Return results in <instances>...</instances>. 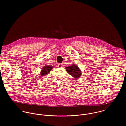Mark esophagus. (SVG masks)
Listing matches in <instances>:
<instances>
[{
    "label": "esophagus",
    "mask_w": 126,
    "mask_h": 126,
    "mask_svg": "<svg viewBox=\"0 0 126 126\" xmlns=\"http://www.w3.org/2000/svg\"><path fill=\"white\" fill-rule=\"evenodd\" d=\"M63 64L62 63H58V67H59V68H62V66H63Z\"/></svg>",
    "instance_id": "esophagus-1"
}]
</instances>
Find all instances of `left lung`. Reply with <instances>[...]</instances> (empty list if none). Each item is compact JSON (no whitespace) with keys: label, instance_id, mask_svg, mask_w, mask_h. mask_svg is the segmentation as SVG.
<instances>
[{"label":"left lung","instance_id":"8db88e82","mask_svg":"<svg viewBox=\"0 0 126 126\" xmlns=\"http://www.w3.org/2000/svg\"><path fill=\"white\" fill-rule=\"evenodd\" d=\"M66 70L67 72L70 74L73 77L76 79H78L80 76H81V71L76 65L66 67Z\"/></svg>","mask_w":126,"mask_h":126}]
</instances>
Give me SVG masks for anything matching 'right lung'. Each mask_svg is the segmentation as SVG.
Instances as JSON below:
<instances>
[{
    "label": "right lung",
    "instance_id": "1",
    "mask_svg": "<svg viewBox=\"0 0 126 126\" xmlns=\"http://www.w3.org/2000/svg\"><path fill=\"white\" fill-rule=\"evenodd\" d=\"M52 67L51 66H46L43 67L42 68V70L41 73V75L42 76H44L45 75L47 74V73H48L49 71H50V70L52 69Z\"/></svg>",
    "mask_w": 126,
    "mask_h": 126
}]
</instances>
